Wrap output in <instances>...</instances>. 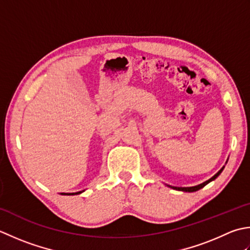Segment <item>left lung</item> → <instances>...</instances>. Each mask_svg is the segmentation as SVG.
Masks as SVG:
<instances>
[{
    "label": "left lung",
    "mask_w": 250,
    "mask_h": 250,
    "mask_svg": "<svg viewBox=\"0 0 250 250\" xmlns=\"http://www.w3.org/2000/svg\"><path fill=\"white\" fill-rule=\"evenodd\" d=\"M223 168L225 167H222L220 170H219L217 174L213 176V177H211L210 179H208L207 181H205V182H203V183H201V185H198V186H195V187H188V188H181V187H170V186H168V187H170V188H172V189L174 190H177V191H183V192H195V191H198L200 189H202V188H204L205 187L206 185H208V183H209L210 181H212V180H215L216 178L221 174V171L223 170Z\"/></svg>",
    "instance_id": "left-lung-1"
}]
</instances>
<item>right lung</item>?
I'll list each match as a JSON object with an SVG mask.
<instances>
[{
  "label": "right lung",
  "mask_w": 250,
  "mask_h": 250,
  "mask_svg": "<svg viewBox=\"0 0 250 250\" xmlns=\"http://www.w3.org/2000/svg\"><path fill=\"white\" fill-rule=\"evenodd\" d=\"M84 191H80V192H75V193H61V195H76V194H81V193Z\"/></svg>",
  "instance_id": "1"
}]
</instances>
